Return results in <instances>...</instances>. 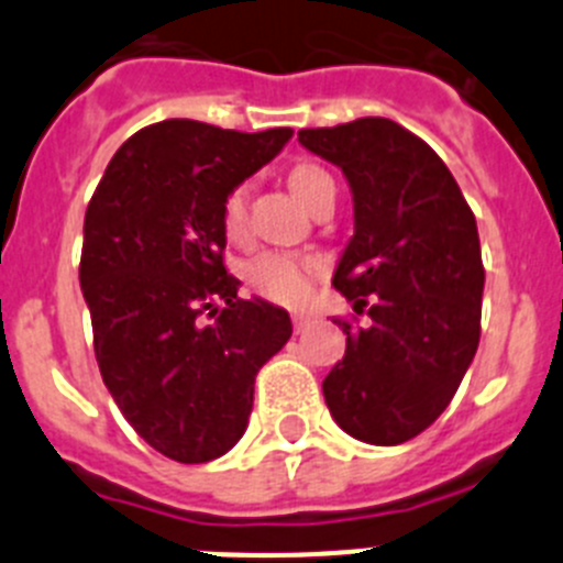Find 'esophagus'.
<instances>
[{"mask_svg": "<svg viewBox=\"0 0 563 563\" xmlns=\"http://www.w3.org/2000/svg\"><path fill=\"white\" fill-rule=\"evenodd\" d=\"M310 312H292V327H296V332H305L307 327H310Z\"/></svg>", "mask_w": 563, "mask_h": 563, "instance_id": "esophagus-1", "label": "esophagus"}]
</instances>
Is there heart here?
Listing matches in <instances>:
<instances>
[{
    "mask_svg": "<svg viewBox=\"0 0 563 563\" xmlns=\"http://www.w3.org/2000/svg\"><path fill=\"white\" fill-rule=\"evenodd\" d=\"M330 180L324 168L301 163L290 172V188L298 200H310L321 183ZM222 231L228 239L245 236V188H233L222 206ZM318 271V262L310 256H292V253H262L251 258L242 271L247 285L258 296L271 298L276 305H301L310 296V276Z\"/></svg>",
    "mask_w": 563,
    "mask_h": 563,
    "instance_id": "1",
    "label": "heart"
}]
</instances>
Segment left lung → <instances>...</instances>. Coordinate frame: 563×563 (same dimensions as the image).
I'll use <instances>...</instances> for the list:
<instances>
[{
  "mask_svg": "<svg viewBox=\"0 0 563 563\" xmlns=\"http://www.w3.org/2000/svg\"><path fill=\"white\" fill-rule=\"evenodd\" d=\"M298 143L350 183L355 233L332 285L366 312L363 327L335 321L346 355L324 400L355 440L400 445L445 411L479 346L474 211L440 154L389 118L301 129Z\"/></svg>",
  "mask_w": 563,
  "mask_h": 563,
  "instance_id": "8db88e82",
  "label": "left lung"
}]
</instances>
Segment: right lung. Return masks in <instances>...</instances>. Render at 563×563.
Instances as JSON below:
<instances>
[{
	"label": "right lung",
	"instance_id": "right-lung-1",
	"mask_svg": "<svg viewBox=\"0 0 563 563\" xmlns=\"http://www.w3.org/2000/svg\"><path fill=\"white\" fill-rule=\"evenodd\" d=\"M290 137L152 123L114 152L87 206L81 290L98 369L129 426L168 460L228 454L258 369L292 335L287 310L239 298L222 265L225 197Z\"/></svg>",
	"mask_w": 563,
	"mask_h": 563
}]
</instances>
